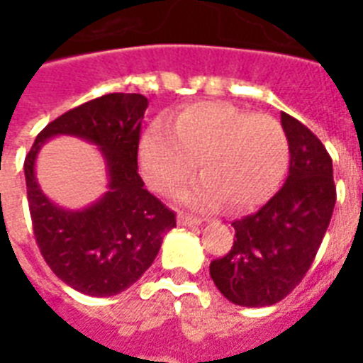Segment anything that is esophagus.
<instances>
[{
	"label": "esophagus",
	"instance_id": "esophagus-1",
	"mask_svg": "<svg viewBox=\"0 0 363 363\" xmlns=\"http://www.w3.org/2000/svg\"><path fill=\"white\" fill-rule=\"evenodd\" d=\"M177 222H179V226H199L201 224V220L199 218H192V216H184L181 215L179 218H177Z\"/></svg>",
	"mask_w": 363,
	"mask_h": 363
}]
</instances>
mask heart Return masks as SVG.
Masks as SVG:
<instances>
[{
    "label": "heart",
    "mask_w": 363,
    "mask_h": 363,
    "mask_svg": "<svg viewBox=\"0 0 363 363\" xmlns=\"http://www.w3.org/2000/svg\"><path fill=\"white\" fill-rule=\"evenodd\" d=\"M199 169L203 179L179 196L198 211L256 209L273 196L288 165V139L271 116L230 104H194L154 122L139 143L145 181L160 194L177 192Z\"/></svg>",
    "instance_id": "heart-1"
}]
</instances>
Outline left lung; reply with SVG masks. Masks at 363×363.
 I'll return each instance as SVG.
<instances>
[{"label": "left lung", "instance_id": "left-lung-1", "mask_svg": "<svg viewBox=\"0 0 363 363\" xmlns=\"http://www.w3.org/2000/svg\"><path fill=\"white\" fill-rule=\"evenodd\" d=\"M281 124L290 150L286 181L262 209L233 222V247L209 265L222 296L241 307L275 305L298 286L335 207L332 158L320 139L286 113Z\"/></svg>", "mask_w": 363, "mask_h": 363}]
</instances>
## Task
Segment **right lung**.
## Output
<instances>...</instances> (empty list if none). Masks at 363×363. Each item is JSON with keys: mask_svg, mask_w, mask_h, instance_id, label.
<instances>
[{"mask_svg": "<svg viewBox=\"0 0 363 363\" xmlns=\"http://www.w3.org/2000/svg\"><path fill=\"white\" fill-rule=\"evenodd\" d=\"M148 99L141 94H107L67 111L35 137L24 175L31 224L43 258L73 290L94 298L124 292L152 265L175 213L145 188L137 173V148ZM71 135L100 148L108 192L84 210H65L42 194L35 160L42 145Z\"/></svg>", "mask_w": 363, "mask_h": 363, "instance_id": "add662e5", "label": "right lung"}]
</instances>
